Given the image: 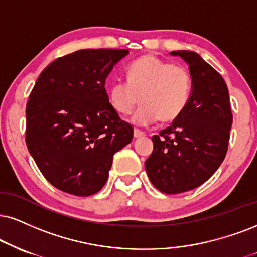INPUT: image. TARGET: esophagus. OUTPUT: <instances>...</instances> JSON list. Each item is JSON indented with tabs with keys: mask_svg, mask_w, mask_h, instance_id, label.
<instances>
[{
	"mask_svg": "<svg viewBox=\"0 0 257 257\" xmlns=\"http://www.w3.org/2000/svg\"><path fill=\"white\" fill-rule=\"evenodd\" d=\"M134 136H135V138H141V137H144L145 134L143 131H141V130L136 128L134 131Z\"/></svg>",
	"mask_w": 257,
	"mask_h": 257,
	"instance_id": "1",
	"label": "esophagus"
}]
</instances>
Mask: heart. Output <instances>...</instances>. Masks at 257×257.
I'll list each match as a JSON object with an SVG mask.
<instances>
[{
    "instance_id": "obj_1",
    "label": "heart",
    "mask_w": 257,
    "mask_h": 257,
    "mask_svg": "<svg viewBox=\"0 0 257 257\" xmlns=\"http://www.w3.org/2000/svg\"><path fill=\"white\" fill-rule=\"evenodd\" d=\"M127 81L113 82L108 88V101L116 113L127 115L141 96L142 107L132 122L148 126L160 119L170 122L179 118L191 97L193 80L183 66L147 55L136 59L126 70Z\"/></svg>"
}]
</instances>
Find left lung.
Returning <instances> with one entry per match:
<instances>
[{
  "mask_svg": "<svg viewBox=\"0 0 257 257\" xmlns=\"http://www.w3.org/2000/svg\"><path fill=\"white\" fill-rule=\"evenodd\" d=\"M188 64L193 87L185 110L153 137L145 161L153 185L166 194L191 191L207 181L225 158L232 113L219 72L193 51H173Z\"/></svg>",
  "mask_w": 257,
  "mask_h": 257,
  "instance_id": "left-lung-1",
  "label": "left lung"
}]
</instances>
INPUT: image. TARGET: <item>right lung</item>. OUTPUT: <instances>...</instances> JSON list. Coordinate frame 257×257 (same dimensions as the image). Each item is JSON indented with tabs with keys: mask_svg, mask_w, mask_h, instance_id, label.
<instances>
[{
	"mask_svg": "<svg viewBox=\"0 0 257 257\" xmlns=\"http://www.w3.org/2000/svg\"><path fill=\"white\" fill-rule=\"evenodd\" d=\"M127 50L87 49L59 57L41 71L26 106V144L45 179L77 196L97 193L114 154L131 143L104 89Z\"/></svg>",
	"mask_w": 257,
	"mask_h": 257,
	"instance_id": "obj_1",
	"label": "right lung"
}]
</instances>
